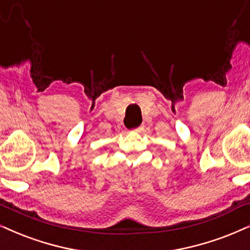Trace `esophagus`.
<instances>
[{
  "mask_svg": "<svg viewBox=\"0 0 250 250\" xmlns=\"http://www.w3.org/2000/svg\"><path fill=\"white\" fill-rule=\"evenodd\" d=\"M129 131L134 132V133H140V132L144 131V127H142V126H139V127H137V128H132V129H129Z\"/></svg>",
  "mask_w": 250,
  "mask_h": 250,
  "instance_id": "obj_1",
  "label": "esophagus"
}]
</instances>
